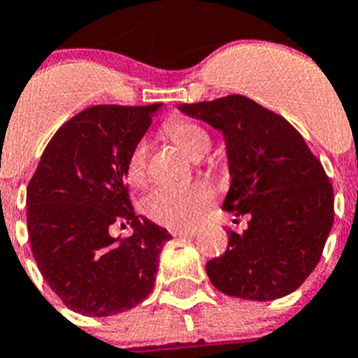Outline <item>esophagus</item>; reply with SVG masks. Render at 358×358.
I'll return each mask as SVG.
<instances>
[{
  "label": "esophagus",
  "instance_id": "esophagus-1",
  "mask_svg": "<svg viewBox=\"0 0 358 358\" xmlns=\"http://www.w3.org/2000/svg\"><path fill=\"white\" fill-rule=\"evenodd\" d=\"M198 233L196 227H185V229H174V236H194Z\"/></svg>",
  "mask_w": 358,
  "mask_h": 358
}]
</instances>
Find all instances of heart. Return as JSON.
<instances>
[{
    "label": "heart",
    "mask_w": 358,
    "mask_h": 358,
    "mask_svg": "<svg viewBox=\"0 0 358 358\" xmlns=\"http://www.w3.org/2000/svg\"><path fill=\"white\" fill-rule=\"evenodd\" d=\"M164 134L173 140L191 158H200L209 151L211 138L203 127L185 118H171L164 123ZM129 185L142 187L147 182V145L138 143L125 165ZM215 200V191L207 184L160 185L147 194L142 209L152 222L167 227L191 225L206 213Z\"/></svg>",
    "instance_id": "1"
}]
</instances>
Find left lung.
<instances>
[{
  "instance_id": "1",
  "label": "left lung",
  "mask_w": 358,
  "mask_h": 358,
  "mask_svg": "<svg viewBox=\"0 0 358 358\" xmlns=\"http://www.w3.org/2000/svg\"><path fill=\"white\" fill-rule=\"evenodd\" d=\"M180 110L222 131L231 174L222 209L248 218L242 233L227 231V251L207 262L213 286L258 302L299 289L322 257L335 216L320 160L286 118L245 96Z\"/></svg>"
}]
</instances>
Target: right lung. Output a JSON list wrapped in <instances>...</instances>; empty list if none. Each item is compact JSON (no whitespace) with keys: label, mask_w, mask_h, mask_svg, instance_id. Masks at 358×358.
I'll list each match as a JSON object with an SVG mask.
<instances>
[{"label":"right lung","mask_w":358,"mask_h":358,"mask_svg":"<svg viewBox=\"0 0 358 358\" xmlns=\"http://www.w3.org/2000/svg\"><path fill=\"white\" fill-rule=\"evenodd\" d=\"M160 103L94 105L63 123L27 187L34 260L63 304L87 317L138 306L155 287L158 257L171 235L134 215L125 184L129 155ZM129 223L134 235L110 236Z\"/></svg>","instance_id":"obj_1"}]
</instances>
